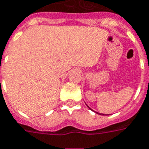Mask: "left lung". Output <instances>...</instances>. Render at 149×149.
I'll return each mask as SVG.
<instances>
[{
    "mask_svg": "<svg viewBox=\"0 0 149 149\" xmlns=\"http://www.w3.org/2000/svg\"><path fill=\"white\" fill-rule=\"evenodd\" d=\"M88 108H89V107H88ZM89 109H90V108H89ZM101 115H104V114H102V113H101Z\"/></svg>",
    "mask_w": 149,
    "mask_h": 149,
    "instance_id": "8db88e82",
    "label": "left lung"
}]
</instances>
